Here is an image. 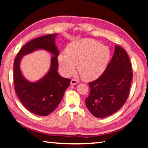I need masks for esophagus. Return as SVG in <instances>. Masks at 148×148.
Wrapping results in <instances>:
<instances>
[{
	"label": "esophagus",
	"instance_id": "34e87169",
	"mask_svg": "<svg viewBox=\"0 0 148 148\" xmlns=\"http://www.w3.org/2000/svg\"><path fill=\"white\" fill-rule=\"evenodd\" d=\"M79 83V81L78 80H77L76 79H72L71 80V84L72 85V86H74V85H76V84H77Z\"/></svg>",
	"mask_w": 148,
	"mask_h": 148
}]
</instances>
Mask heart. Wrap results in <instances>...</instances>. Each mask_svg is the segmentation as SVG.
I'll list each match as a JSON object with an SVG mask.
<instances>
[{
    "instance_id": "b5f03b06",
    "label": "heart",
    "mask_w": 148,
    "mask_h": 148,
    "mask_svg": "<svg viewBox=\"0 0 148 148\" xmlns=\"http://www.w3.org/2000/svg\"><path fill=\"white\" fill-rule=\"evenodd\" d=\"M109 47L92 39H81L72 42L65 53L59 56L60 67L70 76L76 71L86 80L98 78L104 73L110 59Z\"/></svg>"
}]
</instances>
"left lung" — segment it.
<instances>
[{
    "label": "left lung",
    "mask_w": 148,
    "mask_h": 148,
    "mask_svg": "<svg viewBox=\"0 0 148 148\" xmlns=\"http://www.w3.org/2000/svg\"><path fill=\"white\" fill-rule=\"evenodd\" d=\"M132 76L128 55L116 45L114 56L104 73L89 83L90 92L86 104L89 112L102 118L118 111L128 98Z\"/></svg>",
    "instance_id": "obj_1"
}]
</instances>
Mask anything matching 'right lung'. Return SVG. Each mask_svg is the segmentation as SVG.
Wrapping results in <instances>:
<instances>
[{"label": "right lung", "mask_w": 148, "mask_h": 148, "mask_svg": "<svg viewBox=\"0 0 148 148\" xmlns=\"http://www.w3.org/2000/svg\"><path fill=\"white\" fill-rule=\"evenodd\" d=\"M57 35H45L29 42L17 53L14 62V84L17 97L29 111L40 116H47L54 111L71 83V79L64 78L57 72L59 52L55 43ZM40 49L54 56L51 59L49 72L38 81L31 82L22 75L20 61L23 56Z\"/></svg>", "instance_id": "right-lung-1"}]
</instances>
